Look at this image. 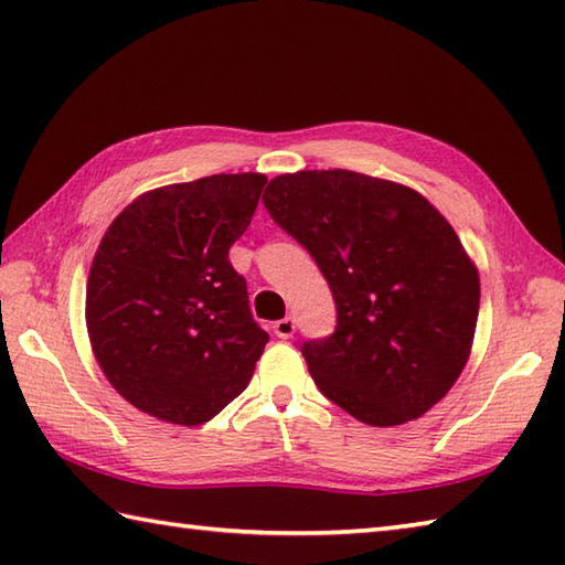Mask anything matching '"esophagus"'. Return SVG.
Masks as SVG:
<instances>
[{"label": "esophagus", "instance_id": "obj_1", "mask_svg": "<svg viewBox=\"0 0 565 565\" xmlns=\"http://www.w3.org/2000/svg\"><path fill=\"white\" fill-rule=\"evenodd\" d=\"M271 330H274L276 338H281V340H291V338H294V332H296V320H294V318H281V320H276L274 326H271Z\"/></svg>", "mask_w": 565, "mask_h": 565}]
</instances>
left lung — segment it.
Returning <instances> with one entry per match:
<instances>
[{
    "label": "left lung",
    "mask_w": 565,
    "mask_h": 565,
    "mask_svg": "<svg viewBox=\"0 0 565 565\" xmlns=\"http://www.w3.org/2000/svg\"><path fill=\"white\" fill-rule=\"evenodd\" d=\"M262 201L338 306L330 338L301 350L320 393L371 427L425 415L461 376L481 303L449 221L415 189L350 170L279 174Z\"/></svg>",
    "instance_id": "1"
}]
</instances>
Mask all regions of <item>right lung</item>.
Here are the masks:
<instances>
[{
    "label": "right lung",
    "mask_w": 565,
    "mask_h": 565,
    "mask_svg": "<svg viewBox=\"0 0 565 565\" xmlns=\"http://www.w3.org/2000/svg\"><path fill=\"white\" fill-rule=\"evenodd\" d=\"M267 177L211 174L146 191L116 215L87 281L94 359L124 398L164 423H209L247 388L269 342L227 249Z\"/></svg>",
    "instance_id": "right-lung-1"
}]
</instances>
